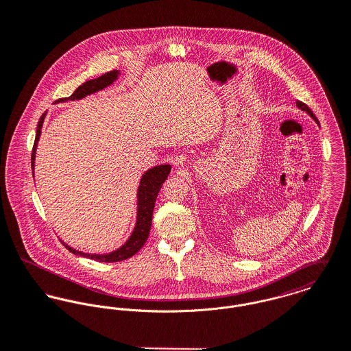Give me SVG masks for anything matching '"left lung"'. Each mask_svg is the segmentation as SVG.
Returning a JSON list of instances; mask_svg holds the SVG:
<instances>
[{
  "label": "left lung",
  "instance_id": "left-lung-1",
  "mask_svg": "<svg viewBox=\"0 0 351 351\" xmlns=\"http://www.w3.org/2000/svg\"><path fill=\"white\" fill-rule=\"evenodd\" d=\"M296 105H298V108H299V109H302V110H304V112H307V113H308V114H310V116H311V117L313 118V119H315V121H316V123H319V121H317V118L315 117V114H313V113H312L311 109H310V108H308V106H307V105H306V104H303V102H300V101H298V102H296Z\"/></svg>",
  "mask_w": 351,
  "mask_h": 351
}]
</instances>
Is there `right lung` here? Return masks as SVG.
Returning a JSON list of instances; mask_svg holds the SVG:
<instances>
[{
	"label": "right lung",
	"mask_w": 351,
	"mask_h": 351,
	"mask_svg": "<svg viewBox=\"0 0 351 351\" xmlns=\"http://www.w3.org/2000/svg\"><path fill=\"white\" fill-rule=\"evenodd\" d=\"M118 71L113 70L109 71L98 78L91 79L84 82L83 84H80L78 88L69 97V98H62L59 101H74V99H80L88 94H93L98 90L105 88L106 86L112 84L116 79H117ZM45 114H43L39 119L38 123V130H36V138H35V144L32 148V156H31V162H32V169L35 165V155H36V147H38V141L40 138V133H41V126H43V121H44ZM171 172V165L169 164H164V165H157L154 167L152 169L147 171L140 182V187H138V202H137V223L136 228L133 230V233L130 235V238L126 241L125 245H122L118 250L109 253V254H87V253H82L73 247H70L69 245H66L64 242H62L71 253L82 256V257H87L95 261H101V263H117V261H123L132 256H134L147 242L149 230H151V225H152V215H154V208H155V202H156L157 194L162 186V183L165 182V179L168 178Z\"/></svg>",
	"instance_id": "1"
}]
</instances>
